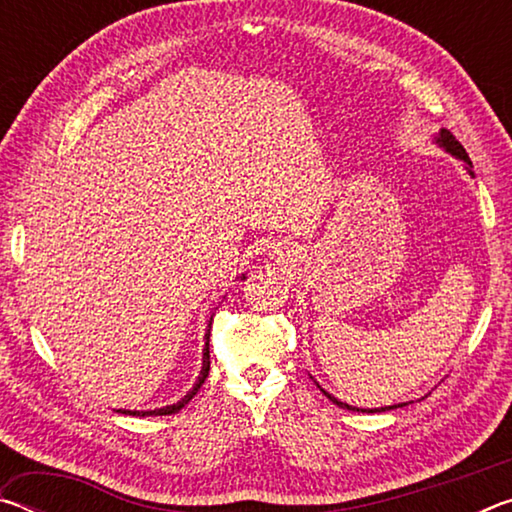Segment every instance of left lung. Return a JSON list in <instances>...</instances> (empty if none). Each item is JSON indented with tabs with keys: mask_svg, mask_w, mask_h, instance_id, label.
I'll return each mask as SVG.
<instances>
[{
	"mask_svg": "<svg viewBox=\"0 0 512 512\" xmlns=\"http://www.w3.org/2000/svg\"><path fill=\"white\" fill-rule=\"evenodd\" d=\"M436 142L440 144V146H443V149L447 151V153H452V155H456V158L458 160H463L465 164H467V171H470L472 173V162H470V155H467L465 153V149H463V144L461 142H458L456 140V137L452 135V133H449V131H445V128H443V131H440L438 133V137H436ZM320 391H323V388H320ZM327 397H329V400H332L334 404H339L341 406V409H350V411H363V413H377V411H391V409H397V406H404V404H395V406H381V409H359V406H350V404H345V402H339V400H336V397H332V395H329L327 391H323Z\"/></svg>",
	"mask_w": 512,
	"mask_h": 512,
	"instance_id": "left-lung-1",
	"label": "left lung"
}]
</instances>
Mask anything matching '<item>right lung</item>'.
<instances>
[{
    "label": "right lung",
    "mask_w": 512,
    "mask_h": 512,
    "mask_svg": "<svg viewBox=\"0 0 512 512\" xmlns=\"http://www.w3.org/2000/svg\"><path fill=\"white\" fill-rule=\"evenodd\" d=\"M210 329H212V320L210 325H207V334H205V348H203V368H201V375H198L196 384L192 391H189L183 400H178L176 404H169V406H162V409H155V411H126V409H119L117 413H124V415H140V418H144V415H171V413H178L180 409H183L185 404H189V400L198 393V388H201L205 384L207 379V372H210Z\"/></svg>",
    "instance_id": "add662e5"
}]
</instances>
